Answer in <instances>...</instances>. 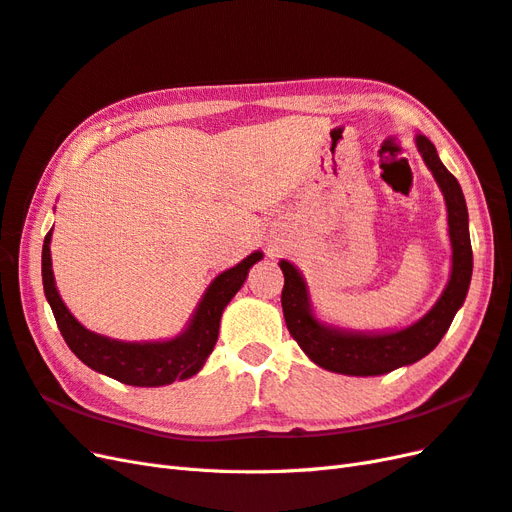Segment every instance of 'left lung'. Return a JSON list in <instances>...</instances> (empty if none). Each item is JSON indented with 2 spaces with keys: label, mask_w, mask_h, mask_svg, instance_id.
<instances>
[{
  "label": "left lung",
  "mask_w": 512,
  "mask_h": 512,
  "mask_svg": "<svg viewBox=\"0 0 512 512\" xmlns=\"http://www.w3.org/2000/svg\"><path fill=\"white\" fill-rule=\"evenodd\" d=\"M416 148L446 201L452 248L450 279L431 311L410 326L388 332L345 330L326 324L315 315L304 276L294 264L281 259L279 266L285 274L281 304L287 330L298 341L302 352L321 369L341 375L371 377L414 364L433 352L465 302L474 266L465 197L457 178L444 167L435 145L425 135H416Z\"/></svg>",
  "instance_id": "obj_1"
}]
</instances>
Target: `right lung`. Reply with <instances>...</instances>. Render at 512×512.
<instances>
[{"label": "right lung", "instance_id": "right-lung-1", "mask_svg": "<svg viewBox=\"0 0 512 512\" xmlns=\"http://www.w3.org/2000/svg\"><path fill=\"white\" fill-rule=\"evenodd\" d=\"M51 236L53 229L42 244V285H45L47 302L51 304L57 328H60L70 352L90 369L118 379L122 384L141 388L167 386L175 379H188L201 371L216 345L225 306L244 285L251 266L264 257V253L255 251L244 257L240 264L218 274L208 285L206 294L201 296L191 321L178 337L165 341H118L87 330L68 311L55 287Z\"/></svg>", "mask_w": 512, "mask_h": 512}]
</instances>
